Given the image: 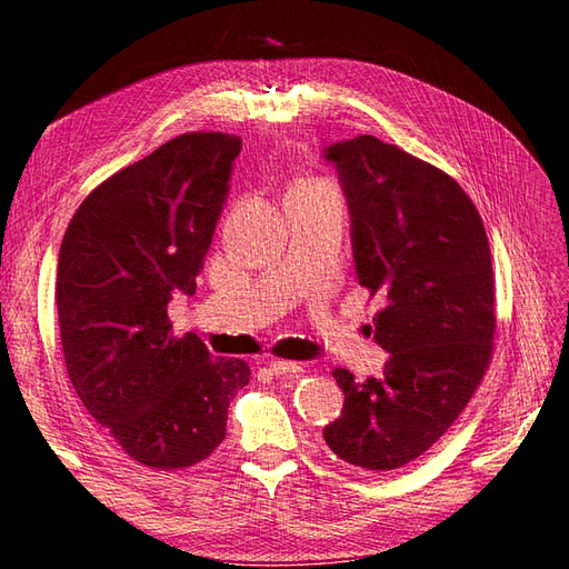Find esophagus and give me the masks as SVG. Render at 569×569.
<instances>
[{"label":"esophagus","mask_w":569,"mask_h":569,"mask_svg":"<svg viewBox=\"0 0 569 569\" xmlns=\"http://www.w3.org/2000/svg\"><path fill=\"white\" fill-rule=\"evenodd\" d=\"M268 370L272 375H291V372H299L301 366L299 363H291V360H270Z\"/></svg>","instance_id":"34e87169"}]
</instances>
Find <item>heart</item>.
<instances>
[{"instance_id": "heart-1", "label": "heart", "mask_w": 569, "mask_h": 569, "mask_svg": "<svg viewBox=\"0 0 569 569\" xmlns=\"http://www.w3.org/2000/svg\"><path fill=\"white\" fill-rule=\"evenodd\" d=\"M318 187H325V184H320V182H301V184H297L295 189H291V192H301V189H318Z\"/></svg>"}]
</instances>
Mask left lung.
<instances>
[{
  "instance_id": "1",
  "label": "left lung",
  "mask_w": 569,
  "mask_h": 569,
  "mask_svg": "<svg viewBox=\"0 0 569 569\" xmlns=\"http://www.w3.org/2000/svg\"><path fill=\"white\" fill-rule=\"evenodd\" d=\"M351 216L358 282L380 295V377L337 368L341 416L322 429L349 465L387 472L453 425L489 368L496 332L489 239L475 203L432 163L360 134L325 149Z\"/></svg>"
}]
</instances>
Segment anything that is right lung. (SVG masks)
Returning <instances> with one entry per match:
<instances>
[{"instance_id": "obj_1", "label": "right lung", "mask_w": 569, "mask_h": 569, "mask_svg": "<svg viewBox=\"0 0 569 569\" xmlns=\"http://www.w3.org/2000/svg\"><path fill=\"white\" fill-rule=\"evenodd\" d=\"M242 140L187 132L80 203L57 270L66 370L90 416L132 460L180 470L226 439L249 366L176 337L173 295H194Z\"/></svg>"}]
</instances>
